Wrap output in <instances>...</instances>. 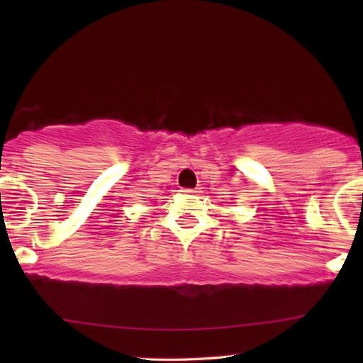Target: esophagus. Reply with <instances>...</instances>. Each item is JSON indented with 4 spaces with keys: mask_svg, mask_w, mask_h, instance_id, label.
<instances>
[{
    "mask_svg": "<svg viewBox=\"0 0 363 363\" xmlns=\"http://www.w3.org/2000/svg\"><path fill=\"white\" fill-rule=\"evenodd\" d=\"M182 192H184V194H195L196 190H195V189H184Z\"/></svg>",
    "mask_w": 363,
    "mask_h": 363,
    "instance_id": "34e87169",
    "label": "esophagus"
}]
</instances>
